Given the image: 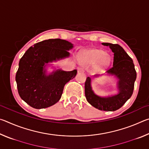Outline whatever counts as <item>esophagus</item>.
Returning <instances> with one entry per match:
<instances>
[{
    "label": "esophagus",
    "instance_id": "1",
    "mask_svg": "<svg viewBox=\"0 0 149 149\" xmlns=\"http://www.w3.org/2000/svg\"><path fill=\"white\" fill-rule=\"evenodd\" d=\"M84 68L83 67H79L77 68V72H84Z\"/></svg>",
    "mask_w": 149,
    "mask_h": 149
}]
</instances>
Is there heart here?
I'll return each mask as SVG.
<instances>
[{"instance_id": "b5f03b06", "label": "heart", "mask_w": 149, "mask_h": 149, "mask_svg": "<svg viewBox=\"0 0 149 149\" xmlns=\"http://www.w3.org/2000/svg\"><path fill=\"white\" fill-rule=\"evenodd\" d=\"M82 61L91 63H96L99 61L100 66L106 67L110 64L111 57L109 54H106L104 50L93 49L87 50L84 52Z\"/></svg>"}]
</instances>
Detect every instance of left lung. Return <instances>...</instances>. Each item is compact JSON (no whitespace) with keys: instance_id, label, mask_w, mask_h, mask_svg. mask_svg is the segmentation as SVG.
I'll list each match as a JSON object with an SVG mask.
<instances>
[{"instance_id":"1","label":"left lung","mask_w":149,"mask_h":149,"mask_svg":"<svg viewBox=\"0 0 149 149\" xmlns=\"http://www.w3.org/2000/svg\"><path fill=\"white\" fill-rule=\"evenodd\" d=\"M114 53L113 66L107 71V75H113L117 79L118 93L108 97H100L95 94L91 87V78L87 77L85 83V95L86 99L93 107L100 110L115 111L119 109L132 97L134 84L137 77L133 60L124 49L118 44L102 42ZM101 76L95 75L93 77Z\"/></svg>"}]
</instances>
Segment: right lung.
<instances>
[{
  "instance_id": "obj_1",
  "label": "right lung",
  "mask_w": 149,
  "mask_h": 149,
  "mask_svg": "<svg viewBox=\"0 0 149 149\" xmlns=\"http://www.w3.org/2000/svg\"><path fill=\"white\" fill-rule=\"evenodd\" d=\"M71 42L60 39H48L35 44L19 62L16 75L17 91L27 104L36 109L56 104L62 97L64 85L75 77L77 71L57 69L47 74L51 63L68 58Z\"/></svg>"
}]
</instances>
